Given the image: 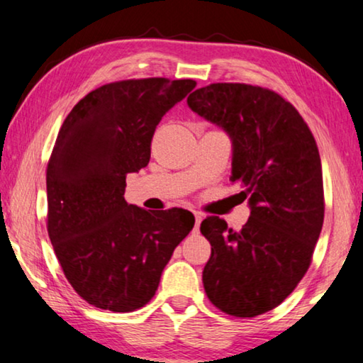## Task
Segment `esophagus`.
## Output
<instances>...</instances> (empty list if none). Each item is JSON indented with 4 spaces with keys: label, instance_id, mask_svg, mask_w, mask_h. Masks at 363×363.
Returning <instances> with one entry per match:
<instances>
[{
    "label": "esophagus",
    "instance_id": "34e87169",
    "mask_svg": "<svg viewBox=\"0 0 363 363\" xmlns=\"http://www.w3.org/2000/svg\"><path fill=\"white\" fill-rule=\"evenodd\" d=\"M201 220H203L201 213H196V211H194V230H198V229H199V224H201Z\"/></svg>",
    "mask_w": 363,
    "mask_h": 363
}]
</instances>
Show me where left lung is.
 Listing matches in <instances>:
<instances>
[{"label": "left lung", "mask_w": 363, "mask_h": 363, "mask_svg": "<svg viewBox=\"0 0 363 363\" xmlns=\"http://www.w3.org/2000/svg\"><path fill=\"white\" fill-rule=\"evenodd\" d=\"M188 106L233 143V175L250 218L240 230L209 216L211 244L203 270L214 306L235 318L277 308L304 277L324 220L321 157L308 124L280 94L245 83H213Z\"/></svg>", "instance_id": "left-lung-1"}]
</instances>
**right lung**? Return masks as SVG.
<instances>
[{
	"mask_svg": "<svg viewBox=\"0 0 363 363\" xmlns=\"http://www.w3.org/2000/svg\"><path fill=\"white\" fill-rule=\"evenodd\" d=\"M194 80L103 85L65 118L47 165V230L67 280L99 309L129 313L155 295L175 247L194 225L182 208L147 211L124 199L125 175L150 160L164 114Z\"/></svg>",
	"mask_w": 363,
	"mask_h": 363,
	"instance_id": "obj_1",
	"label": "right lung"
}]
</instances>
